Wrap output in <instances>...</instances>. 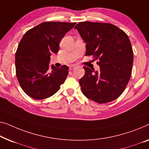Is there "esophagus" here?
<instances>
[{"instance_id":"esophagus-1","label":"esophagus","mask_w":149,"mask_h":149,"mask_svg":"<svg viewBox=\"0 0 149 149\" xmlns=\"http://www.w3.org/2000/svg\"><path fill=\"white\" fill-rule=\"evenodd\" d=\"M75 67H76V65H70V70H72L73 69H74Z\"/></svg>"}]
</instances>
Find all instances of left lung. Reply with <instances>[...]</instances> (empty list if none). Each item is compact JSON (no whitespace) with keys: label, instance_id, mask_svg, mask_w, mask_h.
<instances>
[{"label":"left lung","instance_id":"8db88e82","mask_svg":"<svg viewBox=\"0 0 149 149\" xmlns=\"http://www.w3.org/2000/svg\"><path fill=\"white\" fill-rule=\"evenodd\" d=\"M75 29L86 43V55L99 59V72L84 67L79 79L83 94L99 104L112 102L123 94L130 80L133 51L128 35L110 23L80 22Z\"/></svg>","mask_w":149,"mask_h":149}]
</instances>
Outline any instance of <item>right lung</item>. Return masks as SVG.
<instances>
[{
	"label": "right lung",
	"mask_w": 149,
	"mask_h": 149,
	"mask_svg": "<svg viewBox=\"0 0 149 149\" xmlns=\"http://www.w3.org/2000/svg\"><path fill=\"white\" fill-rule=\"evenodd\" d=\"M76 23L44 22L27 31L15 54L16 75L20 86L29 96L43 100L59 90L68 75L69 68H55L49 63L52 52H59V43Z\"/></svg>",
	"instance_id": "1"
}]
</instances>
